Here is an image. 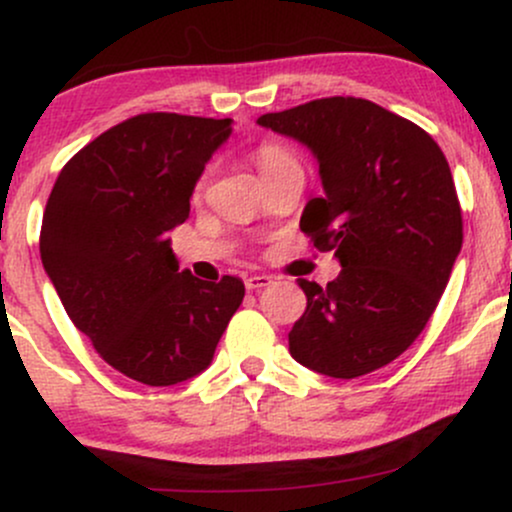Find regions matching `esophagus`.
<instances>
[{
    "mask_svg": "<svg viewBox=\"0 0 512 512\" xmlns=\"http://www.w3.org/2000/svg\"><path fill=\"white\" fill-rule=\"evenodd\" d=\"M272 284V276L267 274H255V276H248L245 279V289L248 291H257V289H264V286Z\"/></svg>",
    "mask_w": 512,
    "mask_h": 512,
    "instance_id": "1",
    "label": "esophagus"
}]
</instances>
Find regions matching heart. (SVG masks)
<instances>
[{
	"label": "heart",
	"instance_id": "b5f03b06",
	"mask_svg": "<svg viewBox=\"0 0 512 512\" xmlns=\"http://www.w3.org/2000/svg\"><path fill=\"white\" fill-rule=\"evenodd\" d=\"M250 158L252 163H255L257 173H260L262 182L264 180H272L276 175L286 173V170H301V163H298V158L289 146L279 144V142H260L255 146V149L250 151ZM211 170L214 166H207L199 173V178L195 182V195L199 197L204 190H207L209 185V178H211Z\"/></svg>",
	"mask_w": 512,
	"mask_h": 512
}]
</instances>
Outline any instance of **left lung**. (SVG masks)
<instances>
[{"label": "left lung", "mask_w": 512, "mask_h": 512, "mask_svg": "<svg viewBox=\"0 0 512 512\" xmlns=\"http://www.w3.org/2000/svg\"><path fill=\"white\" fill-rule=\"evenodd\" d=\"M257 122L320 161L325 195L310 199L301 231L342 264L327 286L298 279L308 305L291 356L330 378L373 373L424 332L460 255L448 161L431 134L366 98H317Z\"/></svg>", "instance_id": "left-lung-1"}]
</instances>
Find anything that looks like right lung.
I'll list each match as a JSON object with an SVG mask.
<instances>
[{"label": "right lung", "instance_id": "right-lung-1", "mask_svg": "<svg viewBox=\"0 0 512 512\" xmlns=\"http://www.w3.org/2000/svg\"><path fill=\"white\" fill-rule=\"evenodd\" d=\"M228 134V117L134 115L69 158L48 197L45 272L76 330L137 383L166 387L202 373L243 303L236 276L178 272L168 238Z\"/></svg>", "mask_w": 512, "mask_h": 512}]
</instances>
